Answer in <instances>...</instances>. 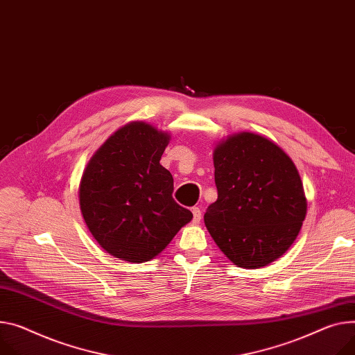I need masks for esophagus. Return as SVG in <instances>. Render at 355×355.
<instances>
[{"label":"esophagus","instance_id":"esophagus-1","mask_svg":"<svg viewBox=\"0 0 355 355\" xmlns=\"http://www.w3.org/2000/svg\"><path fill=\"white\" fill-rule=\"evenodd\" d=\"M192 213H193V222L199 223L202 220V210L199 207H192Z\"/></svg>","mask_w":355,"mask_h":355}]
</instances>
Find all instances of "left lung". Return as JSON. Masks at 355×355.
<instances>
[{
    "mask_svg": "<svg viewBox=\"0 0 355 355\" xmlns=\"http://www.w3.org/2000/svg\"><path fill=\"white\" fill-rule=\"evenodd\" d=\"M213 162L217 200L205 225L217 246L243 268L283 256L307 211L293 160L263 136L243 132L217 145Z\"/></svg>",
    "mask_w": 355,
    "mask_h": 355,
    "instance_id": "obj_1",
    "label": "left lung"
}]
</instances>
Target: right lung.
<instances>
[{
    "instance_id": "right-lung-1",
    "label": "right lung",
    "mask_w": 355,
    "mask_h": 355,
    "mask_svg": "<svg viewBox=\"0 0 355 355\" xmlns=\"http://www.w3.org/2000/svg\"><path fill=\"white\" fill-rule=\"evenodd\" d=\"M169 136L135 122L116 130L92 156L79 184L85 223L107 253L149 261L192 220L172 196L173 178L160 165Z\"/></svg>"
}]
</instances>
